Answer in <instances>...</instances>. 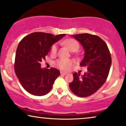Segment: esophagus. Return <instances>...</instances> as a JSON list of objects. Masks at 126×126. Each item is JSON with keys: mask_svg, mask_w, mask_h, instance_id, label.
Listing matches in <instances>:
<instances>
[{"mask_svg": "<svg viewBox=\"0 0 126 126\" xmlns=\"http://www.w3.org/2000/svg\"><path fill=\"white\" fill-rule=\"evenodd\" d=\"M60 74H61V75H66L67 74V73H65V72H64V71H60Z\"/></svg>", "mask_w": 126, "mask_h": 126, "instance_id": "1", "label": "esophagus"}]
</instances>
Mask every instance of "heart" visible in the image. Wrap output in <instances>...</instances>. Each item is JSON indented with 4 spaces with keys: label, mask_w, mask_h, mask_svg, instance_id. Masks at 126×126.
Here are the masks:
<instances>
[{
    "label": "heart",
    "mask_w": 126,
    "mask_h": 126,
    "mask_svg": "<svg viewBox=\"0 0 126 126\" xmlns=\"http://www.w3.org/2000/svg\"><path fill=\"white\" fill-rule=\"evenodd\" d=\"M64 44L71 51H76L79 48V44L77 41L74 39H68L64 42ZM58 50V45L56 44L53 45L50 49V53L52 55L56 53ZM73 61L68 59H60L55 62L56 66L63 70H68L73 64Z\"/></svg>",
    "instance_id": "1"
}]
</instances>
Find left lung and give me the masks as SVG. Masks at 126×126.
Wrapping results in <instances>:
<instances>
[{
	"label": "left lung",
	"instance_id": "obj_1",
	"mask_svg": "<svg viewBox=\"0 0 126 126\" xmlns=\"http://www.w3.org/2000/svg\"><path fill=\"white\" fill-rule=\"evenodd\" d=\"M71 36L84 47L85 55L79 65L87 67V71L81 77L79 73H74V79L69 87L78 96H89L101 88L107 79L112 64L110 53L106 43L98 36L87 33Z\"/></svg>",
	"mask_w": 126,
	"mask_h": 126
}]
</instances>
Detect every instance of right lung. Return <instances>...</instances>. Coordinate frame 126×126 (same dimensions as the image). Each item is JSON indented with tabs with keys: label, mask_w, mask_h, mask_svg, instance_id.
Instances as JSON below:
<instances>
[{
	"label": "right lung",
	"mask_w": 126,
	"mask_h": 126,
	"mask_svg": "<svg viewBox=\"0 0 126 126\" xmlns=\"http://www.w3.org/2000/svg\"><path fill=\"white\" fill-rule=\"evenodd\" d=\"M66 34L54 36L52 34L36 32L31 33L20 41L17 47L14 71L20 82L27 91L36 96L47 94L55 79L60 76L55 68L41 67L52 45Z\"/></svg>",
	"instance_id": "add662e5"
}]
</instances>
